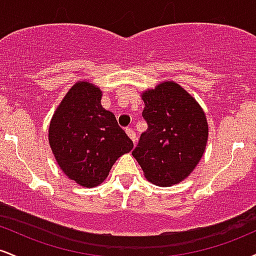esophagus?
<instances>
[{"instance_id":"34e87169","label":"esophagus","mask_w":256,"mask_h":256,"mask_svg":"<svg viewBox=\"0 0 256 256\" xmlns=\"http://www.w3.org/2000/svg\"><path fill=\"white\" fill-rule=\"evenodd\" d=\"M126 134H128V137H130V140L132 142H136V134H134V131L132 130V128H126Z\"/></svg>"}]
</instances>
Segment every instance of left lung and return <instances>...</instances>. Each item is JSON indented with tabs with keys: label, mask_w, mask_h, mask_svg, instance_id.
Returning a JSON list of instances; mask_svg holds the SVG:
<instances>
[{
	"label": "left lung",
	"mask_w": 256,
	"mask_h": 256,
	"mask_svg": "<svg viewBox=\"0 0 256 256\" xmlns=\"http://www.w3.org/2000/svg\"><path fill=\"white\" fill-rule=\"evenodd\" d=\"M140 134L132 156L144 177L158 186H171L189 177L206 150L208 124L198 102L174 82L167 80L142 92Z\"/></svg>",
	"instance_id": "left-lung-1"
}]
</instances>
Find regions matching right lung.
Segmentation results:
<instances>
[{
    "label": "right lung",
    "mask_w": 256,
    "mask_h": 256,
    "mask_svg": "<svg viewBox=\"0 0 256 256\" xmlns=\"http://www.w3.org/2000/svg\"><path fill=\"white\" fill-rule=\"evenodd\" d=\"M102 91L79 80L67 91L49 125V144L61 171L84 188L101 184L134 143L101 104Z\"/></svg>",
    "instance_id": "add662e5"
}]
</instances>
